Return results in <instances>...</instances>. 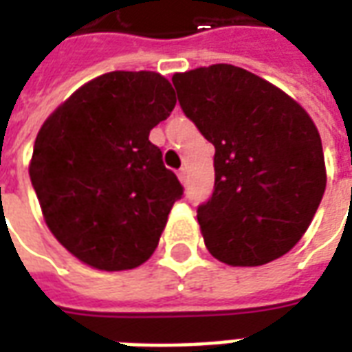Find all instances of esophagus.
<instances>
[{"label":"esophagus","instance_id":"1","mask_svg":"<svg viewBox=\"0 0 352 352\" xmlns=\"http://www.w3.org/2000/svg\"><path fill=\"white\" fill-rule=\"evenodd\" d=\"M177 175H179V181H181V183L186 184V181H188V171H186V168L179 169V173H177Z\"/></svg>","mask_w":352,"mask_h":352}]
</instances>
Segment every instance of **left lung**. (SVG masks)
<instances>
[{
  "mask_svg": "<svg viewBox=\"0 0 352 352\" xmlns=\"http://www.w3.org/2000/svg\"><path fill=\"white\" fill-rule=\"evenodd\" d=\"M184 115L214 145V190L199 206L207 251L234 267L294 247L326 188L320 135L307 111L254 73L213 64L173 77Z\"/></svg>",
  "mask_w": 352,
  "mask_h": 352,
  "instance_id": "8db88e82",
  "label": "left lung"
}]
</instances>
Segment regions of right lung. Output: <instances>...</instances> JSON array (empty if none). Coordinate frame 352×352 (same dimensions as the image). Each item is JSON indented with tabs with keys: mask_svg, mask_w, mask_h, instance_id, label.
<instances>
[{
	"mask_svg": "<svg viewBox=\"0 0 352 352\" xmlns=\"http://www.w3.org/2000/svg\"><path fill=\"white\" fill-rule=\"evenodd\" d=\"M175 103L160 73L111 72L43 122L30 179L52 236L82 264L124 272L153 256L183 186L148 133Z\"/></svg>",
	"mask_w": 352,
	"mask_h": 352,
	"instance_id": "right-lung-1",
	"label": "right lung"
}]
</instances>
